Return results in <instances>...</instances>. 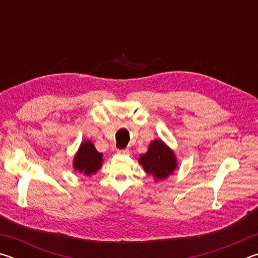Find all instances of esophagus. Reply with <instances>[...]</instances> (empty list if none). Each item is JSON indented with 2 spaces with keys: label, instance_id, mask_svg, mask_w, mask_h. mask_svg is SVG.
Returning <instances> with one entry per match:
<instances>
[{
  "label": "esophagus",
  "instance_id": "obj_1",
  "mask_svg": "<svg viewBox=\"0 0 258 258\" xmlns=\"http://www.w3.org/2000/svg\"><path fill=\"white\" fill-rule=\"evenodd\" d=\"M117 154L123 155V156H128L131 152L128 149H120V150H117Z\"/></svg>",
  "mask_w": 258,
  "mask_h": 258
}]
</instances>
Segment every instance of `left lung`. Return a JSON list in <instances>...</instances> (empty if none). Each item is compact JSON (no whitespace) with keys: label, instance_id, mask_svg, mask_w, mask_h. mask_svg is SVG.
<instances>
[{"label":"left lung","instance_id":"left-lung-1","mask_svg":"<svg viewBox=\"0 0 258 258\" xmlns=\"http://www.w3.org/2000/svg\"><path fill=\"white\" fill-rule=\"evenodd\" d=\"M139 163L156 181L165 180L177 167L175 155L161 140H155L150 143L149 149L145 155H141Z\"/></svg>","mask_w":258,"mask_h":258}]
</instances>
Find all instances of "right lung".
I'll use <instances>...</instances> for the list:
<instances>
[{
	"instance_id": "obj_1",
	"label": "right lung",
	"mask_w": 258,
	"mask_h": 258,
	"mask_svg": "<svg viewBox=\"0 0 258 258\" xmlns=\"http://www.w3.org/2000/svg\"><path fill=\"white\" fill-rule=\"evenodd\" d=\"M102 165V154L95 149L91 141H84L74 157V168L86 176L97 173Z\"/></svg>"
}]
</instances>
